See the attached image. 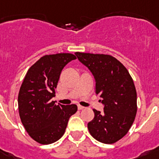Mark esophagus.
<instances>
[{"label":"esophagus","mask_w":159,"mask_h":159,"mask_svg":"<svg viewBox=\"0 0 159 159\" xmlns=\"http://www.w3.org/2000/svg\"><path fill=\"white\" fill-rule=\"evenodd\" d=\"M78 109H80V110H82V109H84V107L81 106V105H78Z\"/></svg>","instance_id":"esophagus-1"}]
</instances>
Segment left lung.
Segmentation results:
<instances>
[{
	"mask_svg": "<svg viewBox=\"0 0 159 159\" xmlns=\"http://www.w3.org/2000/svg\"><path fill=\"white\" fill-rule=\"evenodd\" d=\"M95 80V93L102 98L104 112L96 109L88 124L93 139L114 143L129 132L137 113V92L132 77L124 65L109 55L76 52Z\"/></svg>",
	"mask_w": 159,
	"mask_h": 159,
	"instance_id": "left-lung-1",
	"label": "left lung"
}]
</instances>
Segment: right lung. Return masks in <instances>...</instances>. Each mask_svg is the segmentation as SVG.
<instances>
[{"label":"right lung","instance_id":"add662e5","mask_svg":"<svg viewBox=\"0 0 159 159\" xmlns=\"http://www.w3.org/2000/svg\"><path fill=\"white\" fill-rule=\"evenodd\" d=\"M75 59L69 53L45 55L25 76L18 95L20 118L26 132L39 143L50 144L60 139L77 111L76 104H56L51 100L63 68Z\"/></svg>","mask_w":159,"mask_h":159}]
</instances>
